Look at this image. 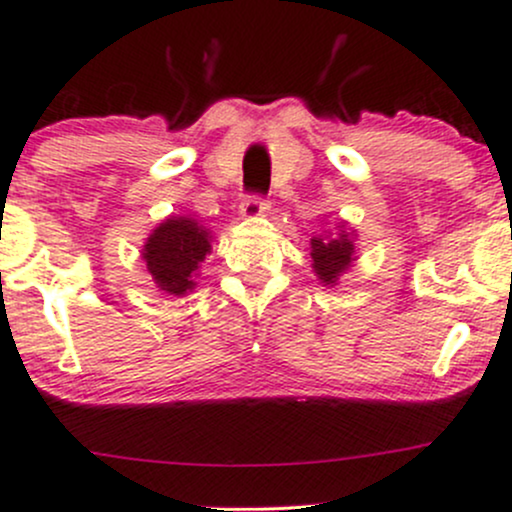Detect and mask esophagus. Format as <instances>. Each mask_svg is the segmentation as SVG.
I'll list each match as a JSON object with an SVG mask.
<instances>
[{
    "instance_id": "esophagus-1",
    "label": "esophagus",
    "mask_w": 512,
    "mask_h": 512,
    "mask_svg": "<svg viewBox=\"0 0 512 512\" xmlns=\"http://www.w3.org/2000/svg\"><path fill=\"white\" fill-rule=\"evenodd\" d=\"M267 210H270V200L265 195H245V200L240 203L242 218H260Z\"/></svg>"
}]
</instances>
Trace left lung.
I'll list each match as a JSON object with an SVG mask.
<instances>
[{
	"label": "left lung",
	"instance_id": "8db88e82",
	"mask_svg": "<svg viewBox=\"0 0 512 512\" xmlns=\"http://www.w3.org/2000/svg\"><path fill=\"white\" fill-rule=\"evenodd\" d=\"M354 257V242L347 232L342 230V235H329V237H314L312 240V262L314 272L319 275V280L334 285L337 277L352 265Z\"/></svg>",
	"mask_w": 512,
	"mask_h": 512
}]
</instances>
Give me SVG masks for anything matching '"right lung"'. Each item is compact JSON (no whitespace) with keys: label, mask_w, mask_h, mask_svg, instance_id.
<instances>
[{"label":"right lung","mask_w":512,"mask_h":512,"mask_svg":"<svg viewBox=\"0 0 512 512\" xmlns=\"http://www.w3.org/2000/svg\"><path fill=\"white\" fill-rule=\"evenodd\" d=\"M210 252V235L190 218H168L153 230L143 247V260L156 285L168 294H185L195 287L193 272Z\"/></svg>","instance_id":"obj_1"}]
</instances>
